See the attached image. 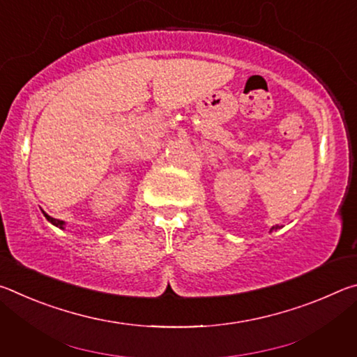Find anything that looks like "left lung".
Here are the masks:
<instances>
[{
	"label": "left lung",
	"mask_w": 357,
	"mask_h": 357,
	"mask_svg": "<svg viewBox=\"0 0 357 357\" xmlns=\"http://www.w3.org/2000/svg\"><path fill=\"white\" fill-rule=\"evenodd\" d=\"M277 228H279V225H275V227H273V228H271V231H273V229H277Z\"/></svg>",
	"instance_id": "left-lung-1"
}]
</instances>
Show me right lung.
Returning <instances> with one entry per match:
<instances>
[{
  "instance_id": "add662e5",
  "label": "right lung",
  "mask_w": 357,
  "mask_h": 357,
  "mask_svg": "<svg viewBox=\"0 0 357 357\" xmlns=\"http://www.w3.org/2000/svg\"><path fill=\"white\" fill-rule=\"evenodd\" d=\"M42 213H44V211H42ZM44 215H45V219L50 222V223H53V225L55 227H59V228H64V222L63 220H58V219H53V217H50L48 214H45L44 213Z\"/></svg>"
}]
</instances>
